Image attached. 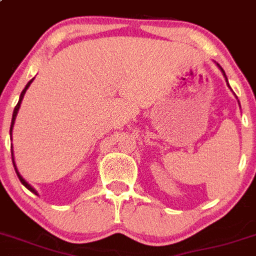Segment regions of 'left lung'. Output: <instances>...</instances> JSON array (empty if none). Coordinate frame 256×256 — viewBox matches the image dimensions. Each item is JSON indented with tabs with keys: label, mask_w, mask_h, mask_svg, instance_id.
Returning <instances> with one entry per match:
<instances>
[{
	"label": "left lung",
	"mask_w": 256,
	"mask_h": 256,
	"mask_svg": "<svg viewBox=\"0 0 256 256\" xmlns=\"http://www.w3.org/2000/svg\"><path fill=\"white\" fill-rule=\"evenodd\" d=\"M218 68H220L221 72H222V75H224V76H225V80H226V82H228V78H226V75H225V72H224V70H222V68H221V66H220V65H218ZM228 86H229V84H228Z\"/></svg>",
	"instance_id": "1"
}]
</instances>
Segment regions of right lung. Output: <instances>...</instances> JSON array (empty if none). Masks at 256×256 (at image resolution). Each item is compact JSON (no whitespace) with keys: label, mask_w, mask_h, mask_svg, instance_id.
I'll return each mask as SVG.
<instances>
[{"label":"right lung","mask_w":256,"mask_h":256,"mask_svg":"<svg viewBox=\"0 0 256 256\" xmlns=\"http://www.w3.org/2000/svg\"><path fill=\"white\" fill-rule=\"evenodd\" d=\"M32 80H34V79H31V80H30L28 83H27V84H26L24 90H23V91H22V94H20V96H19V102H18V104H16V106H15V108H14V112H12V126H10V136H12V128H14V122H15V118H16V114H18V110H19V108H20V102H22L23 98H24V94H26V91H27V90H28V87H30V84H31V83H32ZM12 164H14L15 172H16V176H18V178H19V180H20V182H22V184H23V186H26V188H28V190L31 191V192H34V194H35V195H38V191H36L35 188H32L31 184H30L28 182L26 181V180H24V178L22 177V176L19 174L18 169H16V165H15V161H14V154H12Z\"/></svg>","instance_id":"1"}]
</instances>
